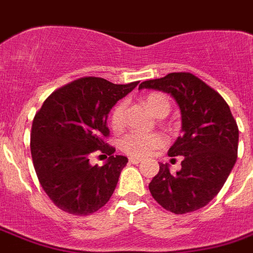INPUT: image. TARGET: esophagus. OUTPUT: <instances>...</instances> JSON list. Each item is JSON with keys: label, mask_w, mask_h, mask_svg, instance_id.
Here are the masks:
<instances>
[{"label": "esophagus", "mask_w": 253, "mask_h": 253, "mask_svg": "<svg viewBox=\"0 0 253 253\" xmlns=\"http://www.w3.org/2000/svg\"><path fill=\"white\" fill-rule=\"evenodd\" d=\"M128 162L131 163V164H139V163H142V159H138V158H130V160Z\"/></svg>", "instance_id": "obj_1"}]
</instances>
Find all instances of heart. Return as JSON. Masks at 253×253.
Segmentation results:
<instances>
[{
  "label": "heart",
  "mask_w": 253,
  "mask_h": 253,
  "mask_svg": "<svg viewBox=\"0 0 253 253\" xmlns=\"http://www.w3.org/2000/svg\"><path fill=\"white\" fill-rule=\"evenodd\" d=\"M144 103L155 115L166 117L170 111V99L162 91H152L144 97ZM125 121V103H117L110 114V125L114 130H119L123 126ZM166 144V138L162 134H143V132H130L121 139V150L125 154L134 156V158H143L152 154L155 150L162 148Z\"/></svg>",
  "instance_id": "b5f03b06"
}]
</instances>
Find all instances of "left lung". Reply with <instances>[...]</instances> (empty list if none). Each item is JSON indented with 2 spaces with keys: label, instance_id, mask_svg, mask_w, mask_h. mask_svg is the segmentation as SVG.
Here are the masks:
<instances>
[{
  "label": "left lung",
  "instance_id": "1",
  "mask_svg": "<svg viewBox=\"0 0 253 253\" xmlns=\"http://www.w3.org/2000/svg\"><path fill=\"white\" fill-rule=\"evenodd\" d=\"M169 93L181 110L182 132L168 151L182 156L173 173L160 163L148 185L155 201L174 214L196 211L219 193L238 158L239 128L223 97L189 72L143 81L139 89Z\"/></svg>",
  "mask_w": 253,
  "mask_h": 253
}]
</instances>
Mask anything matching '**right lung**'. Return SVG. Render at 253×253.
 I'll use <instances>...</instances> for the list:
<instances>
[{
  "instance_id": "add662e5",
  "label": "right lung",
  "mask_w": 253,
  "mask_h": 253,
  "mask_svg": "<svg viewBox=\"0 0 253 253\" xmlns=\"http://www.w3.org/2000/svg\"><path fill=\"white\" fill-rule=\"evenodd\" d=\"M138 84L83 77L56 89L34 117L30 140L34 168L45 194L63 211L89 215L113 196L128 160L114 156L115 148L105 142L110 134L107 114ZM94 152L109 156L106 165L90 166Z\"/></svg>"
}]
</instances>
